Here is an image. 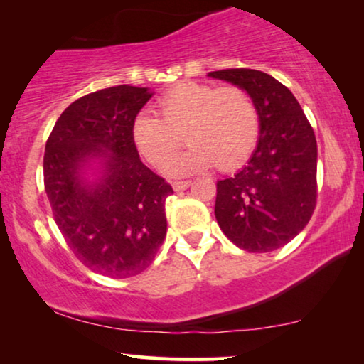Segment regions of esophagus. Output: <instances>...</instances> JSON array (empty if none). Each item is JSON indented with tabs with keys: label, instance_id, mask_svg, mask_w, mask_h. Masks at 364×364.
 Instances as JSON below:
<instances>
[{
	"label": "esophagus",
	"instance_id": "esophagus-1",
	"mask_svg": "<svg viewBox=\"0 0 364 364\" xmlns=\"http://www.w3.org/2000/svg\"><path fill=\"white\" fill-rule=\"evenodd\" d=\"M190 185H191V181H174L173 183V190L174 191H183V190H186V188Z\"/></svg>",
	"mask_w": 364,
	"mask_h": 364
}]
</instances>
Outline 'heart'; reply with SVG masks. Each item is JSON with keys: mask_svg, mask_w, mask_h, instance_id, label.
<instances>
[{"mask_svg": "<svg viewBox=\"0 0 364 364\" xmlns=\"http://www.w3.org/2000/svg\"><path fill=\"white\" fill-rule=\"evenodd\" d=\"M158 116H134L132 138L138 153L161 168L181 146V133L191 144L169 161L164 171L185 176L210 169H235L258 143L261 119L253 96L241 86H216L186 81L156 101Z\"/></svg>", "mask_w": 364, "mask_h": 364, "instance_id": "b5f03b06", "label": "heart"}]
</instances>
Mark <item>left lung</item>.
<instances>
[{
	"label": "left lung",
	"instance_id": "left-lung-1",
	"mask_svg": "<svg viewBox=\"0 0 364 364\" xmlns=\"http://www.w3.org/2000/svg\"><path fill=\"white\" fill-rule=\"evenodd\" d=\"M208 76L248 91L261 119L258 144L248 164L216 183V221L238 248L274 251L303 231L316 206L314 132L298 100L273 76L246 68Z\"/></svg>",
	"mask_w": 364,
	"mask_h": 364
}]
</instances>
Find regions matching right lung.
I'll return each mask as SVG.
<instances>
[{"mask_svg":"<svg viewBox=\"0 0 364 364\" xmlns=\"http://www.w3.org/2000/svg\"><path fill=\"white\" fill-rule=\"evenodd\" d=\"M153 93L119 85L71 103L46 141L43 173L53 216L77 259L95 273L129 278L146 269L166 236L169 183L144 166L132 138ZM100 159L99 178L84 169Z\"/></svg>","mask_w":364,"mask_h":364,"instance_id":"1","label":"right lung"}]
</instances>
